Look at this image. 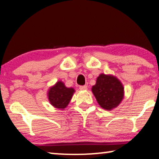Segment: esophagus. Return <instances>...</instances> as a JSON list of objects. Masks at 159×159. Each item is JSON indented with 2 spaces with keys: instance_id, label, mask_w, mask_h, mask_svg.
Returning a JSON list of instances; mask_svg holds the SVG:
<instances>
[{
  "instance_id": "34e87169",
  "label": "esophagus",
  "mask_w": 159,
  "mask_h": 159,
  "mask_svg": "<svg viewBox=\"0 0 159 159\" xmlns=\"http://www.w3.org/2000/svg\"><path fill=\"white\" fill-rule=\"evenodd\" d=\"M88 87L86 85H81V86L79 87V89L81 90H87Z\"/></svg>"
}]
</instances>
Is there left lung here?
Instances as JSON below:
<instances>
[{
    "label": "left lung",
    "mask_w": 159,
    "mask_h": 159,
    "mask_svg": "<svg viewBox=\"0 0 159 159\" xmlns=\"http://www.w3.org/2000/svg\"><path fill=\"white\" fill-rule=\"evenodd\" d=\"M91 90L100 106L106 110L117 107L125 96L122 84L111 74H100Z\"/></svg>",
    "instance_id": "left-lung-1"
}]
</instances>
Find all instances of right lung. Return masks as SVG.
<instances>
[{
	"instance_id": "obj_1",
	"label": "right lung",
	"mask_w": 159,
	"mask_h": 159,
	"mask_svg": "<svg viewBox=\"0 0 159 159\" xmlns=\"http://www.w3.org/2000/svg\"><path fill=\"white\" fill-rule=\"evenodd\" d=\"M74 93V89L66 87L64 82L59 80L48 89L47 98L53 107L63 110L69 104Z\"/></svg>"
}]
</instances>
